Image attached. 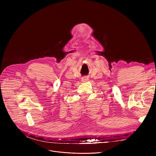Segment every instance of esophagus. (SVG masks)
Instances as JSON below:
<instances>
[{
	"label": "esophagus",
	"mask_w": 156,
	"mask_h": 156,
	"mask_svg": "<svg viewBox=\"0 0 156 156\" xmlns=\"http://www.w3.org/2000/svg\"><path fill=\"white\" fill-rule=\"evenodd\" d=\"M88 80V78L87 76H83L82 78H81V81H83V82H86V81H87Z\"/></svg>",
	"instance_id": "obj_1"
}]
</instances>
